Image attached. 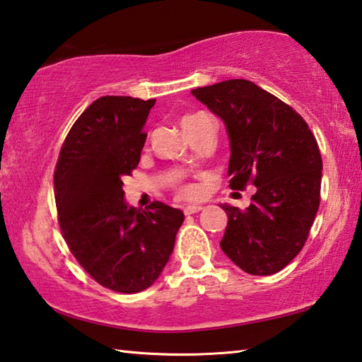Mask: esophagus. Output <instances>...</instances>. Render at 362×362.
Instances as JSON below:
<instances>
[{"instance_id":"obj_1","label":"esophagus","mask_w":362,"mask_h":362,"mask_svg":"<svg viewBox=\"0 0 362 362\" xmlns=\"http://www.w3.org/2000/svg\"><path fill=\"white\" fill-rule=\"evenodd\" d=\"M204 207L199 206V204H189V206H187L185 209H183V212H185V215H192V214H198L201 212Z\"/></svg>"}]
</instances>
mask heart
I'll return each mask as SVG.
<instances>
[{
	"label": "heart",
	"mask_w": 362,
	"mask_h": 362,
	"mask_svg": "<svg viewBox=\"0 0 362 362\" xmlns=\"http://www.w3.org/2000/svg\"><path fill=\"white\" fill-rule=\"evenodd\" d=\"M204 114H194V115H185L182 118V129L183 128H188V127H192V124L198 120L199 117H202ZM180 193H182V196H185V198H193V196L196 194V188L194 187H182L180 188Z\"/></svg>",
	"instance_id": "b5f03b06"
}]
</instances>
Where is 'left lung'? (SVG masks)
I'll return each mask as SVG.
<instances>
[{
  "mask_svg": "<svg viewBox=\"0 0 362 362\" xmlns=\"http://www.w3.org/2000/svg\"><path fill=\"white\" fill-rule=\"evenodd\" d=\"M225 123L229 187H256L252 204H220L228 226L220 247L242 271L271 275L304 247L320 206L321 161L317 139L293 107L245 78L192 90Z\"/></svg>",
  "mask_w": 362,
  "mask_h": 362,
  "instance_id": "8db88e82",
  "label": "left lung"
}]
</instances>
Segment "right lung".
<instances>
[{
    "label": "right lung",
    "mask_w": 362,
    "mask_h": 362,
    "mask_svg": "<svg viewBox=\"0 0 362 362\" xmlns=\"http://www.w3.org/2000/svg\"><path fill=\"white\" fill-rule=\"evenodd\" d=\"M156 100L101 96L72 124L54 183L63 238L85 271L117 293H139L160 277L173 255L182 210L155 201H124L123 179L137 168Z\"/></svg>",
    "instance_id": "right-lung-1"
}]
</instances>
